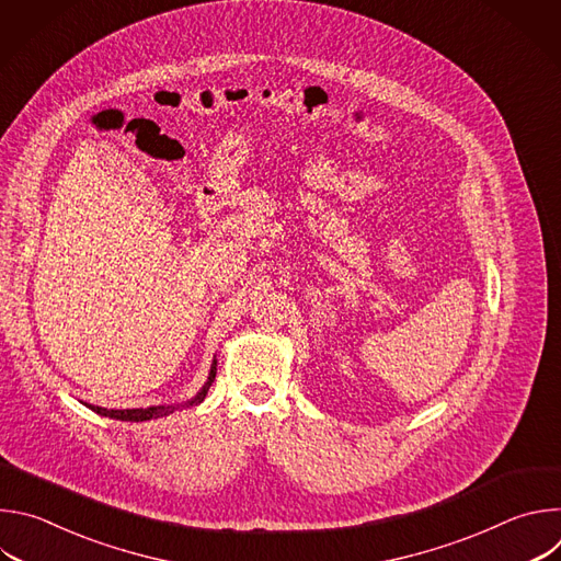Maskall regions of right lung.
Wrapping results in <instances>:
<instances>
[{
    "mask_svg": "<svg viewBox=\"0 0 561 561\" xmlns=\"http://www.w3.org/2000/svg\"><path fill=\"white\" fill-rule=\"evenodd\" d=\"M215 373H217V362H213L210 366V373H208V381L202 386V390L191 399V402H186L184 407H193V404H202L204 397L215 379ZM91 411H95L98 415H104V417H111V420H122V422H146V420H157V417H164V415H171L178 407H150V409H126V411H108V409H102V407H93L89 404Z\"/></svg>",
    "mask_w": 561,
    "mask_h": 561,
    "instance_id": "1",
    "label": "right lung"
}]
</instances>
